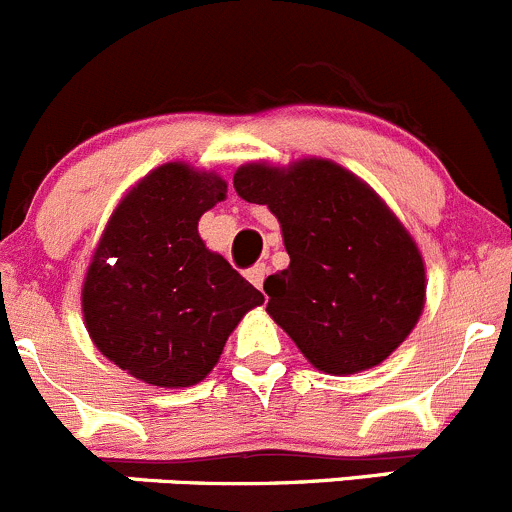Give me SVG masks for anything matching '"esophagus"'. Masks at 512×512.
<instances>
[{
  "mask_svg": "<svg viewBox=\"0 0 512 512\" xmlns=\"http://www.w3.org/2000/svg\"><path fill=\"white\" fill-rule=\"evenodd\" d=\"M266 273H268L266 263H256V266H251L249 271H246V278H249V281L254 283L256 288H261V291H263V281H266Z\"/></svg>",
  "mask_w": 512,
  "mask_h": 512,
  "instance_id": "esophagus-1",
  "label": "esophagus"
}]
</instances>
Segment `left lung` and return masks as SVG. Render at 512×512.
I'll list each match as a JSON object with an SVG mask.
<instances>
[{"label": "left lung", "mask_w": 512, "mask_h": 512, "mask_svg": "<svg viewBox=\"0 0 512 512\" xmlns=\"http://www.w3.org/2000/svg\"><path fill=\"white\" fill-rule=\"evenodd\" d=\"M234 189L281 224L288 268L263 283L268 316L313 368L351 376L386 361L426 306L421 249L386 201L331 159L251 161Z\"/></svg>", "instance_id": "8db88e82"}]
</instances>
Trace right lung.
Here are the masks:
<instances>
[{"mask_svg":"<svg viewBox=\"0 0 512 512\" xmlns=\"http://www.w3.org/2000/svg\"><path fill=\"white\" fill-rule=\"evenodd\" d=\"M216 171L169 161L136 181L96 244L82 313L101 356L159 388L204 381L263 293L206 249L199 219L226 199Z\"/></svg>","mask_w":512,"mask_h":512,"instance_id":"obj_1","label":"right lung"}]
</instances>
